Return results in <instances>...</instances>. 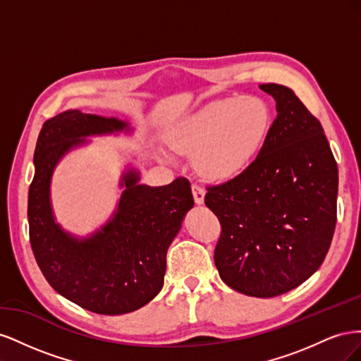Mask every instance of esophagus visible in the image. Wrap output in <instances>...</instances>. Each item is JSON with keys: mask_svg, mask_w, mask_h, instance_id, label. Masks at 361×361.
Returning <instances> with one entry per match:
<instances>
[{"mask_svg": "<svg viewBox=\"0 0 361 361\" xmlns=\"http://www.w3.org/2000/svg\"><path fill=\"white\" fill-rule=\"evenodd\" d=\"M192 188V195H194V202L197 204H202L204 202V190L200 187V185L197 182H194L191 185Z\"/></svg>", "mask_w": 361, "mask_h": 361, "instance_id": "34e87169", "label": "esophagus"}]
</instances>
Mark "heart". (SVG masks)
Instances as JSON below:
<instances>
[{"label": "heart", "mask_w": 361, "mask_h": 361, "mask_svg": "<svg viewBox=\"0 0 361 361\" xmlns=\"http://www.w3.org/2000/svg\"><path fill=\"white\" fill-rule=\"evenodd\" d=\"M269 126L271 110L262 97H224L183 118L173 130L171 145L194 157L203 176L224 180L238 176L256 159Z\"/></svg>", "instance_id": "1"}]
</instances>
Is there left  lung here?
Instances as JSON below:
<instances>
[{"label": "left lung", "mask_w": 361, "mask_h": 361, "mask_svg": "<svg viewBox=\"0 0 361 361\" xmlns=\"http://www.w3.org/2000/svg\"><path fill=\"white\" fill-rule=\"evenodd\" d=\"M277 117L256 159L206 187L221 233L215 267L232 289L257 298L286 293L321 267L337 221V164L322 125L289 87L262 84Z\"/></svg>", "instance_id": "obj_1"}]
</instances>
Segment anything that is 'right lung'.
<instances>
[{"label": "right lung", "instance_id": "obj_1", "mask_svg": "<svg viewBox=\"0 0 361 361\" xmlns=\"http://www.w3.org/2000/svg\"><path fill=\"white\" fill-rule=\"evenodd\" d=\"M117 118L64 111L43 123L35 150L36 173L28 190L30 244L49 285L64 298L99 314L143 307L164 285L166 256L182 220L194 206L191 183L176 178L164 187L138 185L129 170L118 207L99 232L76 239L56 224L49 202L52 170L82 137L123 130Z\"/></svg>", "mask_w": 361, "mask_h": 361}]
</instances>
